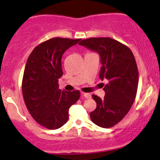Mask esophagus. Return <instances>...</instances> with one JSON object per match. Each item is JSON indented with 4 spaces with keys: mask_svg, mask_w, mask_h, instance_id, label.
I'll list each match as a JSON object with an SVG mask.
<instances>
[{
    "mask_svg": "<svg viewBox=\"0 0 160 160\" xmlns=\"http://www.w3.org/2000/svg\"><path fill=\"white\" fill-rule=\"evenodd\" d=\"M82 95H83L86 99H90L91 97V95L88 93H82Z\"/></svg>",
    "mask_w": 160,
    "mask_h": 160,
    "instance_id": "esophagus-1",
    "label": "esophagus"
}]
</instances>
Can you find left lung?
<instances>
[{"mask_svg": "<svg viewBox=\"0 0 160 160\" xmlns=\"http://www.w3.org/2000/svg\"><path fill=\"white\" fill-rule=\"evenodd\" d=\"M79 45L97 52L100 57L99 76L108 84L103 88L104 98L92 95L97 108L90 116L96 125L110 128L127 115L136 99L138 84L136 59L128 47L109 37L83 39Z\"/></svg>", "mask_w": 160, "mask_h": 160, "instance_id": "8db88e82", "label": "left lung"}]
</instances>
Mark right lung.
<instances>
[{
    "label": "right lung",
    "instance_id": "right-lung-1",
    "mask_svg": "<svg viewBox=\"0 0 160 160\" xmlns=\"http://www.w3.org/2000/svg\"><path fill=\"white\" fill-rule=\"evenodd\" d=\"M81 39L56 37L35 47L26 63L22 93L28 112L37 123L49 129L61 127L68 121L69 108L80 97L78 91L59 89L63 76V54Z\"/></svg>",
    "mask_w": 160,
    "mask_h": 160
}]
</instances>
